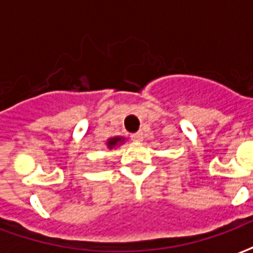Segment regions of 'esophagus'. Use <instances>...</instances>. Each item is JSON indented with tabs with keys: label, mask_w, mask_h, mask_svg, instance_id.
<instances>
[{
	"label": "esophagus",
	"mask_w": 253,
	"mask_h": 253,
	"mask_svg": "<svg viewBox=\"0 0 253 253\" xmlns=\"http://www.w3.org/2000/svg\"><path fill=\"white\" fill-rule=\"evenodd\" d=\"M131 139L134 140V142H142L143 140V132L139 131V132H136V134L131 135Z\"/></svg>",
	"instance_id": "obj_1"
}]
</instances>
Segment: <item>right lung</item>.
Segmentation results:
<instances>
[{
	"label": "right lung",
	"mask_w": 253,
	"mask_h": 253,
	"mask_svg": "<svg viewBox=\"0 0 253 253\" xmlns=\"http://www.w3.org/2000/svg\"><path fill=\"white\" fill-rule=\"evenodd\" d=\"M125 140H126V138H123V136H113V138L107 139V142H106V146H107V148H109V150L118 148L121 144L125 143Z\"/></svg>",
	"instance_id": "obj_1"
}]
</instances>
